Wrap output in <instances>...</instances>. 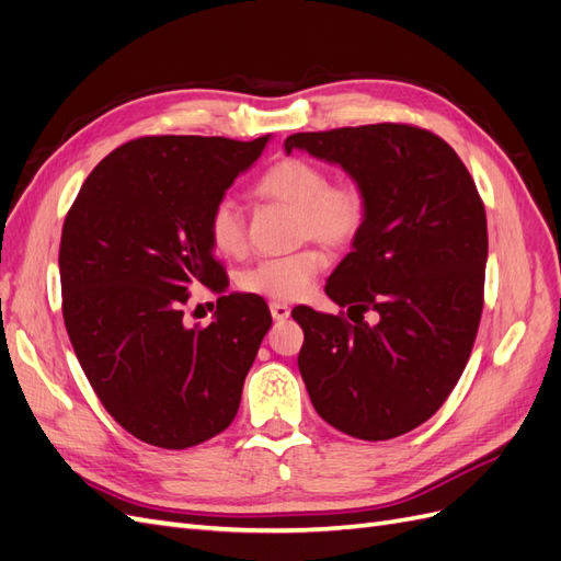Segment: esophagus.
I'll use <instances>...</instances> for the list:
<instances>
[{
	"label": "esophagus",
	"mask_w": 561,
	"mask_h": 561,
	"mask_svg": "<svg viewBox=\"0 0 561 561\" xmlns=\"http://www.w3.org/2000/svg\"><path fill=\"white\" fill-rule=\"evenodd\" d=\"M268 309H271V316H274V320H287V318H290V307H287V304L274 301Z\"/></svg>",
	"instance_id": "1"
}]
</instances>
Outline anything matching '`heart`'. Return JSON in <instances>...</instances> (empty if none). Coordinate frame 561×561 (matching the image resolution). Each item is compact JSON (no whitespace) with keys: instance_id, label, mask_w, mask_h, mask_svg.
I'll list each match as a JSON object with an SVG mask.
<instances>
[{"instance_id":"1","label":"heart","mask_w":561,"mask_h":561,"mask_svg":"<svg viewBox=\"0 0 561 561\" xmlns=\"http://www.w3.org/2000/svg\"><path fill=\"white\" fill-rule=\"evenodd\" d=\"M257 196L297 210V236L344 248L358 239L367 222V194L355 182H330L322 165L309 159H280L254 184ZM208 239L219 254L236 257L245 250V219L239 203L219 198L208 215ZM328 266V254L307 245L283 257H268L241 276L245 293L274 301H295L311 290Z\"/></svg>"}]
</instances>
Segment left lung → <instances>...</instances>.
<instances>
[{"label":"left lung","instance_id":"1","mask_svg":"<svg viewBox=\"0 0 561 561\" xmlns=\"http://www.w3.org/2000/svg\"><path fill=\"white\" fill-rule=\"evenodd\" d=\"M342 165L367 222L330 276L342 316L295 309L299 371L316 412L379 443L428 421L461 379L484 304L486 215L468 168L435 133L371 124L295 133L285 151ZM371 310V327L364 313Z\"/></svg>","mask_w":561,"mask_h":561}]
</instances>
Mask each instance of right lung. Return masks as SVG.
<instances>
[{"mask_svg":"<svg viewBox=\"0 0 561 561\" xmlns=\"http://www.w3.org/2000/svg\"><path fill=\"white\" fill-rule=\"evenodd\" d=\"M268 138L130 140L93 168L65 217L67 334L105 410L147 445H201L239 412L271 313L257 295H222L208 215ZM194 286L220 293L208 329L183 325Z\"/></svg>","mask_w":561,"mask_h":561,"instance_id":"obj_1","label":"right lung"}]
</instances>
